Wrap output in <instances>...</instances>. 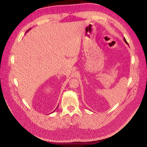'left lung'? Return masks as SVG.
<instances>
[{
	"instance_id": "1",
	"label": "left lung",
	"mask_w": 147,
	"mask_h": 147,
	"mask_svg": "<svg viewBox=\"0 0 147 147\" xmlns=\"http://www.w3.org/2000/svg\"><path fill=\"white\" fill-rule=\"evenodd\" d=\"M124 42H125V43H126V44H128V43H127V41H126V39H125V38H124Z\"/></svg>"
}]
</instances>
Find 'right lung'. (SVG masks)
<instances>
[{"label":"right lung","instance_id":"add662e5","mask_svg":"<svg viewBox=\"0 0 147 147\" xmlns=\"http://www.w3.org/2000/svg\"><path fill=\"white\" fill-rule=\"evenodd\" d=\"M29 30H30V29H29ZM29 30H27V32H28V31ZM57 108H58V107H57ZM55 110H56V109H55ZM55 110H54V111H55ZM54 111H53V112H54Z\"/></svg>","mask_w":147,"mask_h":147}]
</instances>
